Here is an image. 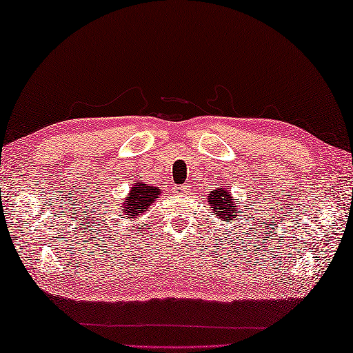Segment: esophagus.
I'll list each match as a JSON object with an SVG mask.
<instances>
[{"label": "esophagus", "mask_w": 353, "mask_h": 353, "mask_svg": "<svg viewBox=\"0 0 353 353\" xmlns=\"http://www.w3.org/2000/svg\"><path fill=\"white\" fill-rule=\"evenodd\" d=\"M176 194H184V192H189V184H181V186H176L175 189Z\"/></svg>", "instance_id": "34e87169"}]
</instances>
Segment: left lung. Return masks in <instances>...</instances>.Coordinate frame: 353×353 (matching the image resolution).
Returning <instances> with one entry per match:
<instances>
[{"instance_id": "8db88e82", "label": "left lung", "mask_w": 353, "mask_h": 353, "mask_svg": "<svg viewBox=\"0 0 353 353\" xmlns=\"http://www.w3.org/2000/svg\"><path fill=\"white\" fill-rule=\"evenodd\" d=\"M206 203L211 208V211L214 212L215 217L221 221H228V223H232L236 221L237 215L242 212L239 203L234 201V196L231 195L230 188L221 186L211 190L208 194V200Z\"/></svg>"}]
</instances>
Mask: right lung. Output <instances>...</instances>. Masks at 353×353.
<instances>
[{"mask_svg": "<svg viewBox=\"0 0 353 353\" xmlns=\"http://www.w3.org/2000/svg\"><path fill=\"white\" fill-rule=\"evenodd\" d=\"M161 194L163 192H161L159 188H153L142 181H136L130 188L128 195H125V199L122 200L119 212L127 220L139 219L148 211L150 205H153L159 199Z\"/></svg>", "mask_w": 353, "mask_h": 353, "instance_id": "1", "label": "right lung"}]
</instances>
